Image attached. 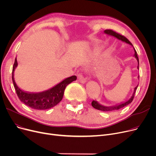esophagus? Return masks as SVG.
Wrapping results in <instances>:
<instances>
[{"label": "esophagus", "instance_id": "34e87169", "mask_svg": "<svg viewBox=\"0 0 156 156\" xmlns=\"http://www.w3.org/2000/svg\"><path fill=\"white\" fill-rule=\"evenodd\" d=\"M78 81L81 83H85L87 82V78L82 75H78Z\"/></svg>", "mask_w": 156, "mask_h": 156}]
</instances>
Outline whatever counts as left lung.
I'll use <instances>...</instances> for the list:
<instances>
[{
  "label": "left lung",
  "instance_id": "left-lung-1",
  "mask_svg": "<svg viewBox=\"0 0 156 156\" xmlns=\"http://www.w3.org/2000/svg\"><path fill=\"white\" fill-rule=\"evenodd\" d=\"M104 34H107L108 35H110V36H112L114 37H115L116 38H118V40H121L122 42H125L126 44H129L130 45H132L133 47V45L124 36L122 35H121L120 34H117L116 32L114 31L111 30H105L104 31ZM133 50H134V55H133V57H135V59L137 60V62H138V66H137V69H139V68H138V66H139V60H138V57L137 56V54H136V52L135 51V48L133 47ZM138 79H139V75L138 76ZM138 86V84L134 88V90H133V94L131 96V97L129 98V99L123 102H121L120 104H116L114 105H111V106H105V105H102L99 102L97 101H93L92 102V107L94 108L95 109H98V110H100V111H115V110H118L121 108H122L123 107H125V106L128 105L129 104H130L131 102H132L133 98H134V95H135V91L136 90Z\"/></svg>",
  "mask_w": 156,
  "mask_h": 156
}]
</instances>
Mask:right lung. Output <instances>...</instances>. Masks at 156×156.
Masks as SVG:
<instances>
[{
    "instance_id": "right-lung-1",
    "label": "right lung",
    "mask_w": 156,
    "mask_h": 156,
    "mask_svg": "<svg viewBox=\"0 0 156 156\" xmlns=\"http://www.w3.org/2000/svg\"><path fill=\"white\" fill-rule=\"evenodd\" d=\"M18 66V62L15 59L12 68V80L20 100L28 107L37 110L51 109L58 104L62 99L64 90L66 86L72 81L76 80V76H72L65 78L59 83L47 90L38 93H29L24 92L16 85L14 78V71Z\"/></svg>"
}]
</instances>
